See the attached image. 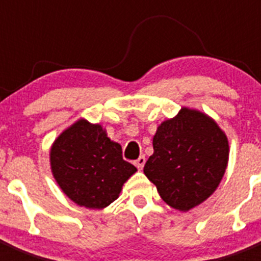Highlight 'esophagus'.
<instances>
[{
	"label": "esophagus",
	"mask_w": 261,
	"mask_h": 261,
	"mask_svg": "<svg viewBox=\"0 0 261 261\" xmlns=\"http://www.w3.org/2000/svg\"><path fill=\"white\" fill-rule=\"evenodd\" d=\"M145 162H146V158H145L144 155H141L140 158L137 159V161H136L135 165H136V167L138 168V170H142V168H144V166H145Z\"/></svg>",
	"instance_id": "esophagus-1"
}]
</instances>
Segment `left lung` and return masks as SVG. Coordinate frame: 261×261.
Here are the masks:
<instances>
[{"label": "left lung", "mask_w": 261, "mask_h": 261, "mask_svg": "<svg viewBox=\"0 0 261 261\" xmlns=\"http://www.w3.org/2000/svg\"><path fill=\"white\" fill-rule=\"evenodd\" d=\"M144 174L171 208L188 212L220 186L229 163V140L218 124L195 108L181 107L153 137Z\"/></svg>", "instance_id": "obj_1"}]
</instances>
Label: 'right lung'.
<instances>
[{
	"mask_svg": "<svg viewBox=\"0 0 261 261\" xmlns=\"http://www.w3.org/2000/svg\"><path fill=\"white\" fill-rule=\"evenodd\" d=\"M121 154V145L112 141L100 124L80 119L50 146V171L71 201L87 209H105L137 171Z\"/></svg>",
	"mask_w": 261,
	"mask_h": 261,
	"instance_id": "right-lung-1",
	"label": "right lung"
}]
</instances>
